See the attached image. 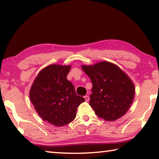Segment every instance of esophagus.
I'll list each match as a JSON object with an SVG mask.
<instances>
[{
	"mask_svg": "<svg viewBox=\"0 0 159 159\" xmlns=\"http://www.w3.org/2000/svg\"><path fill=\"white\" fill-rule=\"evenodd\" d=\"M84 98L85 99V102H88V101H89V99H90V98L88 95L84 96Z\"/></svg>",
	"mask_w": 159,
	"mask_h": 159,
	"instance_id": "34e87169",
	"label": "esophagus"
}]
</instances>
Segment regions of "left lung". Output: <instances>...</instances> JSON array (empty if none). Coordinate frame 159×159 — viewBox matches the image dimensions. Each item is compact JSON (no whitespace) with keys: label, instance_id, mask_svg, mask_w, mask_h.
Segmentation results:
<instances>
[{"label":"left lung","instance_id":"left-lung-1","mask_svg":"<svg viewBox=\"0 0 159 159\" xmlns=\"http://www.w3.org/2000/svg\"><path fill=\"white\" fill-rule=\"evenodd\" d=\"M93 83L90 105L99 118L114 121L124 116L133 104L135 88L121 69L109 61L82 65Z\"/></svg>","mask_w":159,"mask_h":159}]
</instances>
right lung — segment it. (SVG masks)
Segmentation results:
<instances>
[{"label": "right lung", "instance_id": "obj_1", "mask_svg": "<svg viewBox=\"0 0 159 159\" xmlns=\"http://www.w3.org/2000/svg\"><path fill=\"white\" fill-rule=\"evenodd\" d=\"M70 65L51 64L38 74L29 97L42 119L55 126H63L75 119L77 108L85 101L76 95L73 84L66 79Z\"/></svg>", "mask_w": 159, "mask_h": 159}]
</instances>
